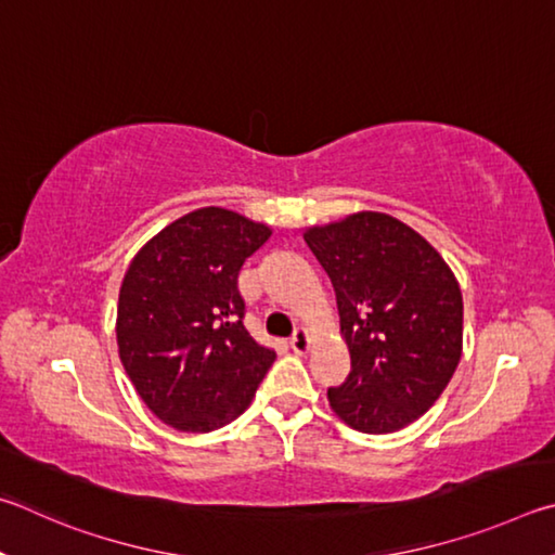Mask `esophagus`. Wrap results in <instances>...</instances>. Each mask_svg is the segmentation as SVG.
Returning <instances> with one entry per match:
<instances>
[{"instance_id": "1", "label": "esophagus", "mask_w": 555, "mask_h": 555, "mask_svg": "<svg viewBox=\"0 0 555 555\" xmlns=\"http://www.w3.org/2000/svg\"><path fill=\"white\" fill-rule=\"evenodd\" d=\"M289 348H293L297 356L309 351V334L305 332V328H297V332L293 334V338H289Z\"/></svg>"}]
</instances>
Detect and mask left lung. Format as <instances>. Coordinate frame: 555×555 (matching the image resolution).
Segmentation results:
<instances>
[{
	"label": "left lung",
	"instance_id": "1",
	"mask_svg": "<svg viewBox=\"0 0 555 555\" xmlns=\"http://www.w3.org/2000/svg\"><path fill=\"white\" fill-rule=\"evenodd\" d=\"M332 278L351 353L328 404L363 434H392L439 400L463 351L459 280L429 241L400 219L358 211L305 231Z\"/></svg>",
	"mask_w": 555,
	"mask_h": 555
}]
</instances>
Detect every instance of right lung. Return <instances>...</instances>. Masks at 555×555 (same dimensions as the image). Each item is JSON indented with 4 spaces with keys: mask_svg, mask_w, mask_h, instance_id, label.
Listing matches in <instances>:
<instances>
[{
    "mask_svg": "<svg viewBox=\"0 0 555 555\" xmlns=\"http://www.w3.org/2000/svg\"><path fill=\"white\" fill-rule=\"evenodd\" d=\"M266 223L204 207L135 253L119 289L116 344L145 406L178 431L221 429L248 410L275 361L243 326L238 270Z\"/></svg>",
    "mask_w": 555,
    "mask_h": 555,
    "instance_id": "1",
    "label": "right lung"
}]
</instances>
